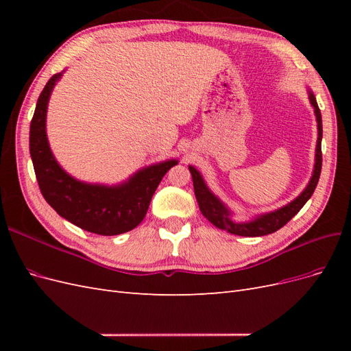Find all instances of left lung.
Instances as JSON below:
<instances>
[{
  "label": "left lung",
  "instance_id": "left-lung-1",
  "mask_svg": "<svg viewBox=\"0 0 351 351\" xmlns=\"http://www.w3.org/2000/svg\"><path fill=\"white\" fill-rule=\"evenodd\" d=\"M309 99L312 107L315 110L316 121H317V142H316V154H315V167H313V174L311 177L309 184L306 186L303 192L297 196L294 200H291L289 205H285L277 210L268 212V214L258 215L254 219L247 222H236L231 219V210L222 204V202L210 192L208 186L205 184V180L202 178L200 173L195 167L190 165V174L193 178V189L196 200L199 204V209L209 222H212L215 227L226 230L231 234L243 236V237H259V236H267L271 232H275L284 227L287 222H289L297 212H299L307 200L311 199L313 195L315 189L319 182L321 176V168H322V151H321V142H322V117L321 110L317 107V102L315 95L309 90Z\"/></svg>",
  "mask_w": 351,
  "mask_h": 351
}]
</instances>
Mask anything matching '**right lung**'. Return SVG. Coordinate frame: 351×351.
<instances>
[{"label": "right lung", "instance_id": "right-lung-1", "mask_svg": "<svg viewBox=\"0 0 351 351\" xmlns=\"http://www.w3.org/2000/svg\"><path fill=\"white\" fill-rule=\"evenodd\" d=\"M62 73H57L40 92L30 121L29 149L42 196L57 214L79 228L101 236H117L141 224L156 187L177 159L154 164L119 186L79 182L60 167L47 137V108L51 92Z\"/></svg>", "mask_w": 351, "mask_h": 351}]
</instances>
